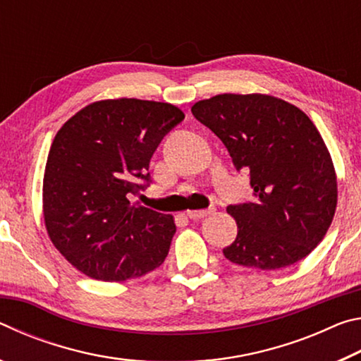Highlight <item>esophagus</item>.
<instances>
[{"mask_svg": "<svg viewBox=\"0 0 361 361\" xmlns=\"http://www.w3.org/2000/svg\"><path fill=\"white\" fill-rule=\"evenodd\" d=\"M213 212H215V207H210V209H207V210H188L186 215L191 219H200L207 215H210V213H213Z\"/></svg>", "mask_w": 361, "mask_h": 361, "instance_id": "esophagus-1", "label": "esophagus"}]
</instances>
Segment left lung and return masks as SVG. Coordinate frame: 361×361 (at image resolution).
I'll return each instance as SVG.
<instances>
[{
  "label": "left lung",
  "mask_w": 361,
  "mask_h": 361,
  "mask_svg": "<svg viewBox=\"0 0 361 361\" xmlns=\"http://www.w3.org/2000/svg\"><path fill=\"white\" fill-rule=\"evenodd\" d=\"M191 111L224 143L235 169L248 170L256 197L226 209L237 223L226 258L262 271L305 258L325 237L338 204L331 156L309 116L264 94L215 95Z\"/></svg>",
  "instance_id": "8db88e82"
}]
</instances>
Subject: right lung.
Returning a JSON list of instances; mask_svg holds the SVG:
<instances>
[{
	"instance_id": "obj_1",
	"label": "right lung",
	"mask_w": 361,
	"mask_h": 361,
	"mask_svg": "<svg viewBox=\"0 0 361 361\" xmlns=\"http://www.w3.org/2000/svg\"><path fill=\"white\" fill-rule=\"evenodd\" d=\"M185 119L170 103L94 102L65 122L49 151L42 181L47 234L85 276L122 282L154 271L176 231L172 215L132 204L149 161Z\"/></svg>"
}]
</instances>
